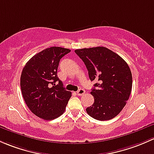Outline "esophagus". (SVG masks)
<instances>
[{
	"label": "esophagus",
	"instance_id": "obj_1",
	"mask_svg": "<svg viewBox=\"0 0 154 154\" xmlns=\"http://www.w3.org/2000/svg\"><path fill=\"white\" fill-rule=\"evenodd\" d=\"M85 93V90H84V89H79V90L77 91L78 96H83Z\"/></svg>",
	"mask_w": 154,
	"mask_h": 154
}]
</instances>
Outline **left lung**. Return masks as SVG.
<instances>
[{
  "mask_svg": "<svg viewBox=\"0 0 154 154\" xmlns=\"http://www.w3.org/2000/svg\"><path fill=\"white\" fill-rule=\"evenodd\" d=\"M75 53L85 63L90 80L99 81L90 93L94 103L86 109L88 115L99 121L116 117L131 93L133 81L129 66L118 54L104 47L79 49Z\"/></svg>",
  "mask_w": 154,
  "mask_h": 154,
  "instance_id": "left-lung-1",
  "label": "left lung"
}]
</instances>
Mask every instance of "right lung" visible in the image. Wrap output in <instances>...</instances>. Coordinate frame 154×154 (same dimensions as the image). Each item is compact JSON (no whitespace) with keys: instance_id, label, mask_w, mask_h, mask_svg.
<instances>
[{"instance_id":"right-lung-1","label":"right lung","mask_w":154,"mask_h":154,"mask_svg":"<svg viewBox=\"0 0 154 154\" xmlns=\"http://www.w3.org/2000/svg\"><path fill=\"white\" fill-rule=\"evenodd\" d=\"M69 52V49L59 47L47 48L32 57L22 70L20 88L23 99L39 118L55 119L65 110L72 93L64 88L57 70L61 58Z\"/></svg>"}]
</instances>
